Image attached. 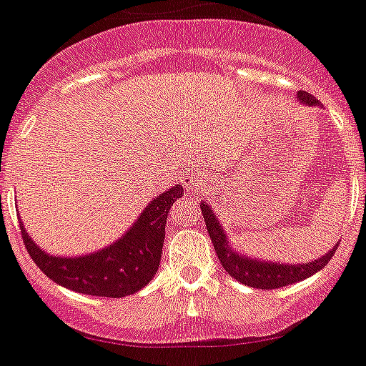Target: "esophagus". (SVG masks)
I'll return each instance as SVG.
<instances>
[{
  "label": "esophagus",
  "instance_id": "1",
  "mask_svg": "<svg viewBox=\"0 0 366 366\" xmlns=\"http://www.w3.org/2000/svg\"><path fill=\"white\" fill-rule=\"evenodd\" d=\"M187 182H189V186H193V184H194V180H191V179H189V180H187Z\"/></svg>",
  "mask_w": 366,
  "mask_h": 366
}]
</instances>
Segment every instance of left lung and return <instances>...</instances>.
Here are the masks:
<instances>
[{
	"instance_id": "left-lung-1",
	"label": "left lung",
	"mask_w": 366,
	"mask_h": 366,
	"mask_svg": "<svg viewBox=\"0 0 366 366\" xmlns=\"http://www.w3.org/2000/svg\"><path fill=\"white\" fill-rule=\"evenodd\" d=\"M298 97L302 99V102L309 106H316L317 101L316 97H312L307 92H300ZM202 214L204 220H206L207 233H209L211 242H213V247L217 251L218 260H220L222 267L225 269L227 274L233 276L234 280H238L240 283L249 287H254V289H278V287H285L289 283L302 282V280L309 278L310 274L317 272L320 269L325 267L332 256L336 254V249L332 247L327 254H323L322 258L317 260L309 262V264H300V265H287V264H269V262H260L252 260V258H245V256L238 254L231 249L227 237L224 234L220 222L214 217L213 209L207 206L206 202H202Z\"/></svg>"
}]
</instances>
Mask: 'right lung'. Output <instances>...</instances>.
I'll use <instances>...</instances> for the list:
<instances>
[{
  "instance_id": "add662e5",
  "label": "right lung",
  "mask_w": 366,
  "mask_h": 366,
  "mask_svg": "<svg viewBox=\"0 0 366 366\" xmlns=\"http://www.w3.org/2000/svg\"><path fill=\"white\" fill-rule=\"evenodd\" d=\"M182 186L177 184L159 194L121 240L94 254L75 258L46 254L30 240L19 220L23 244L34 264L59 285L90 296L124 298L141 291L155 276L162 256L167 213L175 200L182 197Z\"/></svg>"
}]
</instances>
